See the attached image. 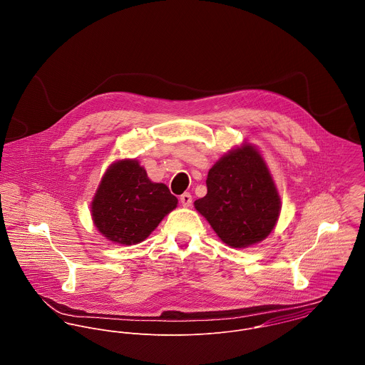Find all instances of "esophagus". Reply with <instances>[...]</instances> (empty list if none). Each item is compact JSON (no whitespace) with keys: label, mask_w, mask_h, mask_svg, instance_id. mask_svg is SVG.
Wrapping results in <instances>:
<instances>
[{"label":"esophagus","mask_w":365,"mask_h":365,"mask_svg":"<svg viewBox=\"0 0 365 365\" xmlns=\"http://www.w3.org/2000/svg\"><path fill=\"white\" fill-rule=\"evenodd\" d=\"M180 202H181V205L182 207H191L192 205V195L190 194V192H185V194H182L181 195V198H180Z\"/></svg>","instance_id":"esophagus-1"}]
</instances>
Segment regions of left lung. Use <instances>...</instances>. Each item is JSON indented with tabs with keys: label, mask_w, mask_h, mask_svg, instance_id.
<instances>
[{
	"label": "left lung",
	"mask_w": 365,
	"mask_h": 365,
	"mask_svg": "<svg viewBox=\"0 0 365 365\" xmlns=\"http://www.w3.org/2000/svg\"><path fill=\"white\" fill-rule=\"evenodd\" d=\"M208 192L194 202L219 239L233 249L264 240L277 225L281 200L260 152L245 143L209 170Z\"/></svg>",
	"instance_id": "1"
}]
</instances>
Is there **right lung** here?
<instances>
[{"label":"right lung","mask_w":365,"mask_h":365,"mask_svg":"<svg viewBox=\"0 0 365 365\" xmlns=\"http://www.w3.org/2000/svg\"><path fill=\"white\" fill-rule=\"evenodd\" d=\"M178 200L168 187L149 180L136 160H119L105 171L91 202L96 227L119 245L143 242Z\"/></svg>","instance_id":"right-lung-1"}]
</instances>
